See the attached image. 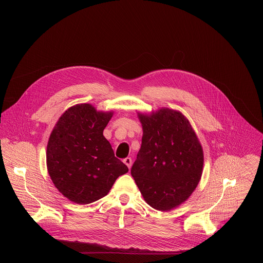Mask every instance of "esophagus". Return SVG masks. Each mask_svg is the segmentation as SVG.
Returning a JSON list of instances; mask_svg holds the SVG:
<instances>
[{
  "label": "esophagus",
  "mask_w": 263,
  "mask_h": 263,
  "mask_svg": "<svg viewBox=\"0 0 263 263\" xmlns=\"http://www.w3.org/2000/svg\"><path fill=\"white\" fill-rule=\"evenodd\" d=\"M123 161H124V163H125V164H126V165H127L129 168L131 167V165H132V159H131L130 157H127V158H125Z\"/></svg>",
  "instance_id": "obj_1"
}]
</instances>
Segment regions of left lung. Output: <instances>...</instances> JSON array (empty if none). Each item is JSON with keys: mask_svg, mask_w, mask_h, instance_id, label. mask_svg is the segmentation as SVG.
I'll use <instances>...</instances> for the list:
<instances>
[{"mask_svg": "<svg viewBox=\"0 0 263 263\" xmlns=\"http://www.w3.org/2000/svg\"><path fill=\"white\" fill-rule=\"evenodd\" d=\"M138 117L143 134L131 175L149 206L171 210L189 199L199 184L204 163L201 143L178 111L162 108Z\"/></svg>", "mask_w": 263, "mask_h": 263, "instance_id": "left-lung-1", "label": "left lung"}]
</instances>
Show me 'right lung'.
I'll return each instance as SVG.
<instances>
[{
	"label": "right lung",
	"instance_id": "add662e5",
	"mask_svg": "<svg viewBox=\"0 0 263 263\" xmlns=\"http://www.w3.org/2000/svg\"><path fill=\"white\" fill-rule=\"evenodd\" d=\"M112 112H100L90 104L67 109L51 133L47 165L57 190L77 204L105 197L128 167L115 156L103 131Z\"/></svg>",
	"mask_w": 263,
	"mask_h": 263
}]
</instances>
